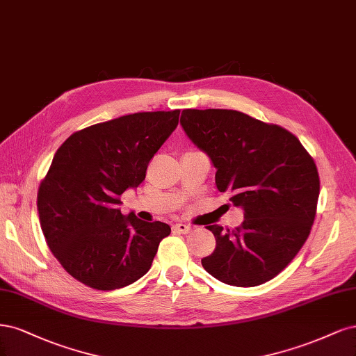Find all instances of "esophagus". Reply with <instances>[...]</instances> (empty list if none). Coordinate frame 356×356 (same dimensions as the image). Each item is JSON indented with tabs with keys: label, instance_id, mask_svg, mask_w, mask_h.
Here are the masks:
<instances>
[{
	"label": "esophagus",
	"instance_id": "34e87169",
	"mask_svg": "<svg viewBox=\"0 0 356 356\" xmlns=\"http://www.w3.org/2000/svg\"><path fill=\"white\" fill-rule=\"evenodd\" d=\"M173 229L176 232H180V234H189L192 231V227L189 225H185V223H176L173 226Z\"/></svg>",
	"mask_w": 356,
	"mask_h": 356
}]
</instances>
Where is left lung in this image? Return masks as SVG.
<instances>
[{
    "instance_id": "8db88e82",
    "label": "left lung",
    "mask_w": 356,
    "mask_h": 356,
    "mask_svg": "<svg viewBox=\"0 0 356 356\" xmlns=\"http://www.w3.org/2000/svg\"><path fill=\"white\" fill-rule=\"evenodd\" d=\"M180 124L216 167V185L244 209L235 229L207 226L216 248L204 269L235 286L266 282L299 253L316 214L319 176L300 140L232 109H185Z\"/></svg>"
}]
</instances>
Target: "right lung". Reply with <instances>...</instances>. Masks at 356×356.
Returning a JSON list of instances; mask_svg holds the SVG:
<instances>
[{
	"instance_id": "1",
	"label": "right lung",
	"mask_w": 356,
	"mask_h": 356,
	"mask_svg": "<svg viewBox=\"0 0 356 356\" xmlns=\"http://www.w3.org/2000/svg\"><path fill=\"white\" fill-rule=\"evenodd\" d=\"M179 115V109L130 113L75 131L57 149L37 207L50 251L76 281L117 290L151 269L171 227L124 216L120 197L145 180Z\"/></svg>"
}]
</instances>
